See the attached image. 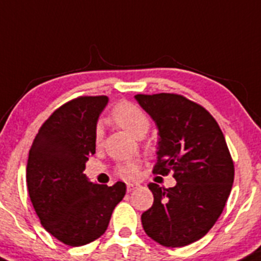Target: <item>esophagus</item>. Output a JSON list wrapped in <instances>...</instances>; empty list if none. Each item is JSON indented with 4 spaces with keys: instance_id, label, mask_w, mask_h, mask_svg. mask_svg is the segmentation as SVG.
I'll list each match as a JSON object with an SVG mask.
<instances>
[{
    "instance_id": "esophagus-1",
    "label": "esophagus",
    "mask_w": 261,
    "mask_h": 261,
    "mask_svg": "<svg viewBox=\"0 0 261 261\" xmlns=\"http://www.w3.org/2000/svg\"><path fill=\"white\" fill-rule=\"evenodd\" d=\"M139 187H140L139 182H127V192H133L134 189L139 188Z\"/></svg>"
}]
</instances>
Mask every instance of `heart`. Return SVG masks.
I'll return each mask as SVG.
<instances>
[{
	"instance_id": "obj_1",
	"label": "heart",
	"mask_w": 261,
	"mask_h": 261,
	"mask_svg": "<svg viewBox=\"0 0 261 261\" xmlns=\"http://www.w3.org/2000/svg\"><path fill=\"white\" fill-rule=\"evenodd\" d=\"M111 117L121 128L135 138H143L150 127V118L144 111L131 101H121L112 109ZM103 143V128L97 126L95 130V144L100 147ZM140 164L138 161H131L123 164L117 169V174L123 179H135L138 177Z\"/></svg>"
}]
</instances>
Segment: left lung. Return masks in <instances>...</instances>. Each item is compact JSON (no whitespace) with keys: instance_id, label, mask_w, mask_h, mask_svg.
<instances>
[{"instance_id":"obj_1","label":"left lung","mask_w":261,"mask_h":261,"mask_svg":"<svg viewBox=\"0 0 261 261\" xmlns=\"http://www.w3.org/2000/svg\"><path fill=\"white\" fill-rule=\"evenodd\" d=\"M158 127L153 174L176 186L149 182L154 201L142 214L145 233L165 247H182L207 234L223 213L234 180L225 138L208 111L179 94L135 95Z\"/></svg>"}]
</instances>
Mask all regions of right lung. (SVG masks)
<instances>
[{
	"label": "right lung",
	"instance_id": "1",
	"mask_svg": "<svg viewBox=\"0 0 261 261\" xmlns=\"http://www.w3.org/2000/svg\"><path fill=\"white\" fill-rule=\"evenodd\" d=\"M108 97L80 96L54 112L36 135L27 164L29 198L42 226L64 245L97 240L126 194V184L89 181L85 164L95 153V130Z\"/></svg>",
	"mask_w": 261,
	"mask_h": 261
}]
</instances>
